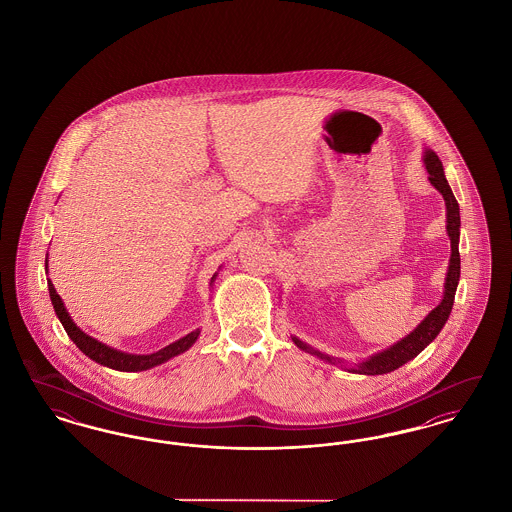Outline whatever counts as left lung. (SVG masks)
<instances>
[{"label":"left lung","instance_id":"left-lung-1","mask_svg":"<svg viewBox=\"0 0 512 512\" xmlns=\"http://www.w3.org/2000/svg\"><path fill=\"white\" fill-rule=\"evenodd\" d=\"M424 165L428 171V180L430 184L438 190L439 194L445 199V209H447V236L451 240V259H449V268L445 274V284H443V299L439 301L438 307L432 309L424 320L414 328L411 334H407L403 340L397 341L390 345L388 349L374 353L372 357L365 359L363 363H357L355 366H343L349 372H357V374H366V376H376V374H388L391 370H397L399 366L409 363L414 359L420 351H424V347H428L432 341L438 338L441 328L445 326L447 318L451 315L453 303H455V292L459 286V278H461V255H459V236H461V213H459V203L455 199V195L451 192V186L445 178L443 165L439 161L436 151L432 149H424ZM292 341L305 353L315 355L320 361L330 363V365H341L340 359H334L322 351H318L315 347H311L309 343L299 340L292 336Z\"/></svg>","mask_w":512,"mask_h":512}]
</instances>
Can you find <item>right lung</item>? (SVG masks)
Instances as JSON below:
<instances>
[{"mask_svg": "<svg viewBox=\"0 0 512 512\" xmlns=\"http://www.w3.org/2000/svg\"><path fill=\"white\" fill-rule=\"evenodd\" d=\"M46 272H48V257H46ZM219 272L213 274L211 278V286L215 282ZM48 290L49 299H51V305L55 309V315L61 320L65 332L69 334V338L76 343V347L86 355L90 357L92 361H96L98 365L107 366V368H113V370H121V372H140V370H149L153 366L163 365L167 363L172 357L188 351L192 345H194L197 338H199V328L190 332L188 336L180 338V340L172 341L171 345L155 351V353H149V355H134V353H124L119 351L115 347H109L105 343L88 336L86 332H82L76 324L73 322V318L69 315V311L65 309V303L63 299L59 297V293L55 292L51 280L48 278Z\"/></svg>", "mask_w": 512, "mask_h": 512, "instance_id": "1", "label": "right lung"}]
</instances>
